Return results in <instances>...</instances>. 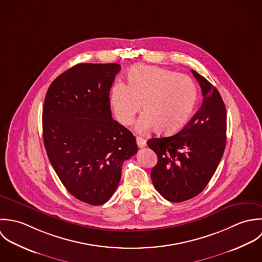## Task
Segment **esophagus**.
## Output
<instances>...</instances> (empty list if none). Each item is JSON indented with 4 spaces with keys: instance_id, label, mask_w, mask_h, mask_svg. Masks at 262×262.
<instances>
[{
    "instance_id": "34e87169",
    "label": "esophagus",
    "mask_w": 262,
    "mask_h": 262,
    "mask_svg": "<svg viewBox=\"0 0 262 262\" xmlns=\"http://www.w3.org/2000/svg\"><path fill=\"white\" fill-rule=\"evenodd\" d=\"M137 144L140 148H144L146 146V140L141 137H137Z\"/></svg>"
}]
</instances>
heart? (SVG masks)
Returning <instances> with one entry per match:
<instances>
[{"label":"heart","instance_id":"b5f03b06","mask_svg":"<svg viewBox=\"0 0 262 262\" xmlns=\"http://www.w3.org/2000/svg\"><path fill=\"white\" fill-rule=\"evenodd\" d=\"M196 100L198 88L190 77L153 66L134 68L127 75V86L117 82L110 92V103L121 124H132L143 104L145 112L136 129L146 133L155 127L166 136L187 123Z\"/></svg>","mask_w":262,"mask_h":262}]
</instances>
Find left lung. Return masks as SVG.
Wrapping results in <instances>:
<instances>
[{"mask_svg": "<svg viewBox=\"0 0 262 262\" xmlns=\"http://www.w3.org/2000/svg\"><path fill=\"white\" fill-rule=\"evenodd\" d=\"M203 92V103L176 135L147 142L158 157L152 182L167 201L181 203L201 193L214 174L226 147V106L219 91L191 71Z\"/></svg>", "mask_w": 262, "mask_h": 262, "instance_id": "8db88e82", "label": "left lung"}]
</instances>
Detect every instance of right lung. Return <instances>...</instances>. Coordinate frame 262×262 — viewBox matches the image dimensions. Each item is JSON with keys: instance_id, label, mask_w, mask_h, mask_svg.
<instances>
[{"instance_id": "right-lung-1", "label": "right lung", "mask_w": 262, "mask_h": 262, "mask_svg": "<svg viewBox=\"0 0 262 262\" xmlns=\"http://www.w3.org/2000/svg\"><path fill=\"white\" fill-rule=\"evenodd\" d=\"M118 63H78L51 84L42 110L48 157L67 190L92 206L114 193L134 135L111 116L109 93Z\"/></svg>"}]
</instances>
